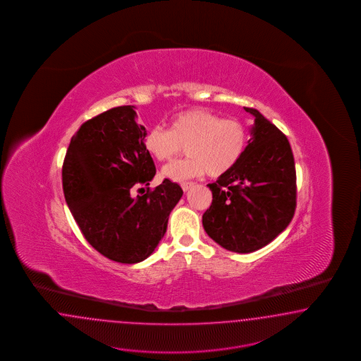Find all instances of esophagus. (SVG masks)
Segmentation results:
<instances>
[{
  "label": "esophagus",
  "mask_w": 361,
  "mask_h": 361,
  "mask_svg": "<svg viewBox=\"0 0 361 361\" xmlns=\"http://www.w3.org/2000/svg\"><path fill=\"white\" fill-rule=\"evenodd\" d=\"M192 186H195V183H183L181 184V188H183V190H189Z\"/></svg>",
  "instance_id": "34e87169"
}]
</instances>
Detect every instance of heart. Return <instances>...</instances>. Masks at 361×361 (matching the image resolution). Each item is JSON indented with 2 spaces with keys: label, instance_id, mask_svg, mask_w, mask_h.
Here are the masks:
<instances>
[{
  "label": "heart",
  "instance_id": "heart-1",
  "mask_svg": "<svg viewBox=\"0 0 361 361\" xmlns=\"http://www.w3.org/2000/svg\"><path fill=\"white\" fill-rule=\"evenodd\" d=\"M145 151L160 163L173 160L183 147L188 157L166 165L164 176L184 181L208 172L210 177L226 175L240 163L247 144V131L240 121L221 119L205 109L176 114L168 131L156 126L144 137Z\"/></svg>",
  "mask_w": 361,
  "mask_h": 361
}]
</instances>
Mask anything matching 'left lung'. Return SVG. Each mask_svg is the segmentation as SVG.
<instances>
[{
    "label": "left lung",
    "mask_w": 361,
    "mask_h": 361,
    "mask_svg": "<svg viewBox=\"0 0 361 361\" xmlns=\"http://www.w3.org/2000/svg\"><path fill=\"white\" fill-rule=\"evenodd\" d=\"M252 114L250 140L226 175L208 184L213 193L202 226L221 247L252 252L269 245L294 217L296 175L290 142L259 111Z\"/></svg>",
    "instance_id": "1"
}]
</instances>
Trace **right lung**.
<instances>
[{"label":"right lung","mask_w":361,"mask_h":361,"mask_svg":"<svg viewBox=\"0 0 361 361\" xmlns=\"http://www.w3.org/2000/svg\"><path fill=\"white\" fill-rule=\"evenodd\" d=\"M135 109L115 107L82 124L62 168L66 204L85 238L109 259L130 264L154 252L183 197L181 186L168 178L144 193L156 168Z\"/></svg>","instance_id":"add662e5"}]
</instances>
